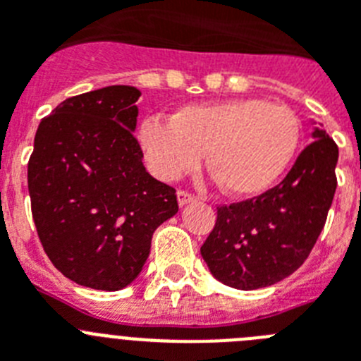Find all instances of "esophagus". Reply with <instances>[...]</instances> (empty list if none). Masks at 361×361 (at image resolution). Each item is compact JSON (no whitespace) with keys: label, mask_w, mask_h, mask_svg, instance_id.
<instances>
[{"label":"esophagus","mask_w":361,"mask_h":361,"mask_svg":"<svg viewBox=\"0 0 361 361\" xmlns=\"http://www.w3.org/2000/svg\"><path fill=\"white\" fill-rule=\"evenodd\" d=\"M177 200H178V206H180V208H184V206H188L190 202H193V200H195V197L191 195V193H188V191H178Z\"/></svg>","instance_id":"esophagus-1"}]
</instances>
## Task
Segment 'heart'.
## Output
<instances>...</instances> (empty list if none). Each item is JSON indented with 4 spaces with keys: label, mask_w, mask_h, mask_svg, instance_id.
<instances>
[{
    "label": "heart",
    "mask_w": 361,
    "mask_h": 361,
    "mask_svg": "<svg viewBox=\"0 0 361 361\" xmlns=\"http://www.w3.org/2000/svg\"><path fill=\"white\" fill-rule=\"evenodd\" d=\"M300 135L295 111L258 97L188 104L171 119L148 117L139 126L155 177L177 180L206 153L209 171L238 199L262 195L279 183L295 161Z\"/></svg>",
    "instance_id": "b5f03b06"
}]
</instances>
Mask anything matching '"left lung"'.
<instances>
[{
  "mask_svg": "<svg viewBox=\"0 0 361 361\" xmlns=\"http://www.w3.org/2000/svg\"><path fill=\"white\" fill-rule=\"evenodd\" d=\"M311 124L312 142L279 186L216 209L200 255L219 282L242 291L273 286L295 273L317 244L336 191L338 146L324 124Z\"/></svg>",
  "mask_w": 361,
  "mask_h": 361,
  "instance_id": "1",
  "label": "left lung"
}]
</instances>
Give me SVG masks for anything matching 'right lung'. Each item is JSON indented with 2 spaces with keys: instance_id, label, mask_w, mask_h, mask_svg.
Masks as SVG:
<instances>
[{
  "instance_id": "right-lung-1",
  "label": "right lung",
  "mask_w": 361,
  "mask_h": 361,
  "mask_svg": "<svg viewBox=\"0 0 361 361\" xmlns=\"http://www.w3.org/2000/svg\"><path fill=\"white\" fill-rule=\"evenodd\" d=\"M135 86L68 97L39 123L28 161L37 235L66 279L119 291L139 276L153 231L178 212L175 190L146 171L133 132Z\"/></svg>"
}]
</instances>
